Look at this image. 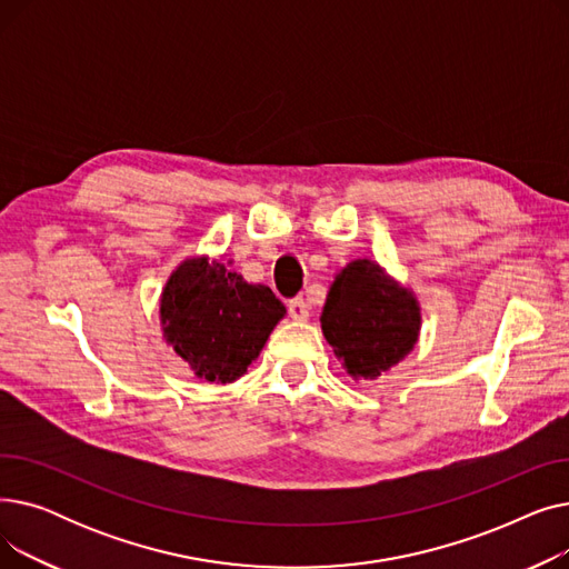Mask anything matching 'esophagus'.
Returning a JSON list of instances; mask_svg holds the SVG:
<instances>
[{
	"instance_id": "obj_1",
	"label": "esophagus",
	"mask_w": 569,
	"mask_h": 569,
	"mask_svg": "<svg viewBox=\"0 0 569 569\" xmlns=\"http://www.w3.org/2000/svg\"><path fill=\"white\" fill-rule=\"evenodd\" d=\"M288 311H290L292 320H307L309 318V305H307L305 297H295V300H290Z\"/></svg>"
}]
</instances>
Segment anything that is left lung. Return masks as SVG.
I'll return each instance as SVG.
<instances>
[{"label":"left lung","mask_w":569,"mask_h":569,"mask_svg":"<svg viewBox=\"0 0 569 569\" xmlns=\"http://www.w3.org/2000/svg\"><path fill=\"white\" fill-rule=\"evenodd\" d=\"M322 335L348 376L376 380L417 343L420 302L376 260L357 258L335 277L320 316Z\"/></svg>","instance_id":"obj_1"}]
</instances>
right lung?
<instances>
[{
	"instance_id": "right-lung-1",
	"label": "right lung",
	"mask_w": 569,
	"mask_h": 569,
	"mask_svg": "<svg viewBox=\"0 0 569 569\" xmlns=\"http://www.w3.org/2000/svg\"><path fill=\"white\" fill-rule=\"evenodd\" d=\"M228 264L207 256L179 262L159 305L166 343L196 378L217 385L244 376L286 316L272 290L247 283Z\"/></svg>"
}]
</instances>
